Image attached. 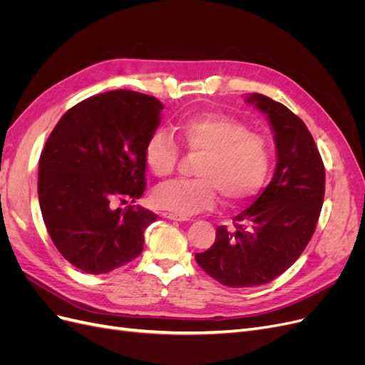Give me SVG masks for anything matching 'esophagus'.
Listing matches in <instances>:
<instances>
[{"label":"esophagus","instance_id":"1","mask_svg":"<svg viewBox=\"0 0 365 365\" xmlns=\"http://www.w3.org/2000/svg\"><path fill=\"white\" fill-rule=\"evenodd\" d=\"M163 216L165 217V219H170V220H178V222H184V220H189V217H185V216H182V215H176V213H163Z\"/></svg>","mask_w":365,"mask_h":365}]
</instances>
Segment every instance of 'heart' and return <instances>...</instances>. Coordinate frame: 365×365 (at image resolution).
Returning a JSON list of instances; mask_svg holds the SVG:
<instances>
[{
	"label": "heart",
	"mask_w": 365,
	"mask_h": 365,
	"mask_svg": "<svg viewBox=\"0 0 365 365\" xmlns=\"http://www.w3.org/2000/svg\"><path fill=\"white\" fill-rule=\"evenodd\" d=\"M175 132L187 150L201 153L197 178L161 184L152 193L157 207L189 216L213 207L220 192L230 204L245 201L263 184L269 169L268 143L240 120L220 114H193L176 121ZM181 157L168 130L157 129L145 148V160L158 178H168Z\"/></svg>",
	"instance_id": "1"
}]
</instances>
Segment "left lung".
<instances>
[{"mask_svg":"<svg viewBox=\"0 0 365 365\" xmlns=\"http://www.w3.org/2000/svg\"><path fill=\"white\" fill-rule=\"evenodd\" d=\"M245 102L267 115L277 164L267 189L233 217V227H217L212 248L195 256L228 288L269 283L288 269L311 240L324 201V164L303 120L263 94Z\"/></svg>","mask_w":365,"mask_h":365,"instance_id":"obj_1","label":"left lung"}]
</instances>
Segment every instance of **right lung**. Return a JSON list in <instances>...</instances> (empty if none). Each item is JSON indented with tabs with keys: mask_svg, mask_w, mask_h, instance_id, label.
<instances>
[{
	"mask_svg": "<svg viewBox=\"0 0 365 365\" xmlns=\"http://www.w3.org/2000/svg\"><path fill=\"white\" fill-rule=\"evenodd\" d=\"M155 97L115 90L65 113L42 149L38 196L59 252L86 274H106L138 257L157 215L135 202L146 189L145 148L161 121Z\"/></svg>",
	"mask_w": 365,
	"mask_h": 365,
	"instance_id": "obj_1",
	"label": "right lung"
}]
</instances>
